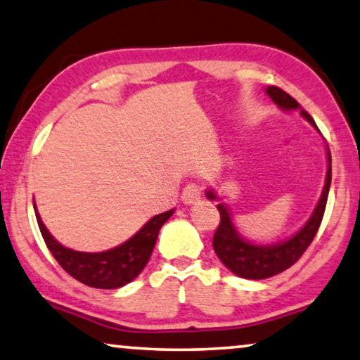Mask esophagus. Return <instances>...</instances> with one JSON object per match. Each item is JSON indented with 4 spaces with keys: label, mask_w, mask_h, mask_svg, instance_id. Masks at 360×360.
<instances>
[{
    "label": "esophagus",
    "mask_w": 360,
    "mask_h": 360,
    "mask_svg": "<svg viewBox=\"0 0 360 360\" xmlns=\"http://www.w3.org/2000/svg\"><path fill=\"white\" fill-rule=\"evenodd\" d=\"M202 194H203V189L200 182H191V184H187L184 187L181 198L182 202L187 203V205H191V203H195L198 198L202 197Z\"/></svg>",
    "instance_id": "1"
}]
</instances>
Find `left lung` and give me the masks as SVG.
<instances>
[{
	"label": "left lung",
	"mask_w": 360,
	"mask_h": 360,
	"mask_svg": "<svg viewBox=\"0 0 360 360\" xmlns=\"http://www.w3.org/2000/svg\"><path fill=\"white\" fill-rule=\"evenodd\" d=\"M266 94L271 96V100L283 110H297L299 103L291 95L284 92L280 87L266 89ZM305 120L319 131L317 124L305 110H300ZM331 184V153L328 148V173H326V182L321 192V197L315 207L312 217L300 231L292 236L291 239L284 240L281 244L275 245H255L244 240L236 231L231 221V214L228 213V208L219 203L217 207L219 212V224L213 236V249L217 252L218 259L231 270L234 275L248 280H264L273 275H278L289 266H292L302 257V254L312 243L315 234H317L321 219H323L326 200H328V192ZM208 198H217L213 192H207Z\"/></svg>",
	"instance_id": "obj_1"
}]
</instances>
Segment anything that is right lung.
<instances>
[{"mask_svg":"<svg viewBox=\"0 0 360 360\" xmlns=\"http://www.w3.org/2000/svg\"><path fill=\"white\" fill-rule=\"evenodd\" d=\"M34 208L43 240L63 270L76 278L77 281L98 289H116L124 286L146 268L155 243H157L160 228L174 212L168 210L153 217L141 231L115 249L89 254V252L68 249L58 243L41 223L35 205Z\"/></svg>","mask_w":360,"mask_h":360,"instance_id":"add662e5","label":"right lung"}]
</instances>
